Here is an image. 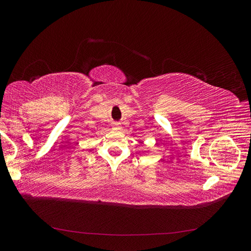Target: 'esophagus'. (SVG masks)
<instances>
[{"instance_id": "34e87169", "label": "esophagus", "mask_w": 251, "mask_h": 251, "mask_svg": "<svg viewBox=\"0 0 251 251\" xmlns=\"http://www.w3.org/2000/svg\"><path fill=\"white\" fill-rule=\"evenodd\" d=\"M112 126H113L114 130H120V127H121L120 124H118V123H114Z\"/></svg>"}]
</instances>
